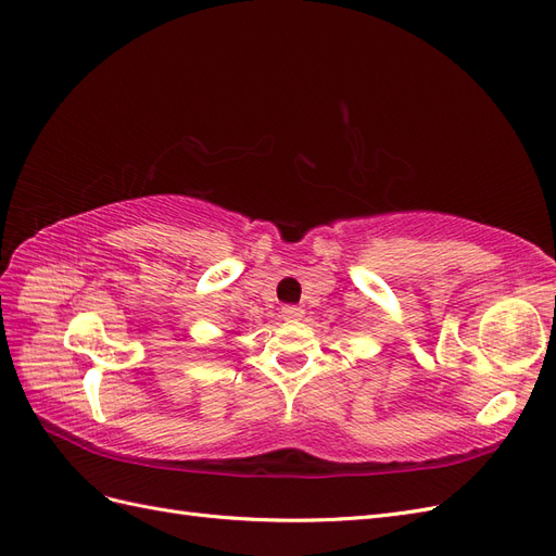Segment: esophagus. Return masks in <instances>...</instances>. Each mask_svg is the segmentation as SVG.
I'll use <instances>...</instances> for the list:
<instances>
[{
  "mask_svg": "<svg viewBox=\"0 0 556 556\" xmlns=\"http://www.w3.org/2000/svg\"><path fill=\"white\" fill-rule=\"evenodd\" d=\"M280 313H282V319H288V323H294V319L304 317V308L299 306H285Z\"/></svg>",
  "mask_w": 556,
  "mask_h": 556,
  "instance_id": "obj_1",
  "label": "esophagus"
}]
</instances>
